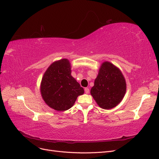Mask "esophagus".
Instances as JSON below:
<instances>
[{"mask_svg":"<svg viewBox=\"0 0 159 159\" xmlns=\"http://www.w3.org/2000/svg\"><path fill=\"white\" fill-rule=\"evenodd\" d=\"M84 92L86 94H89V89L88 88H85L84 89Z\"/></svg>","mask_w":159,"mask_h":159,"instance_id":"obj_1","label":"esophagus"}]
</instances>
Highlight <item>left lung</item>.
I'll list each match as a JSON object with an SVG mask.
<instances>
[{"label":"left lung","instance_id":"8db88e82","mask_svg":"<svg viewBox=\"0 0 159 159\" xmlns=\"http://www.w3.org/2000/svg\"><path fill=\"white\" fill-rule=\"evenodd\" d=\"M126 90V80L120 70L110 62H103L90 89L97 105L103 109H111L122 101Z\"/></svg>","mask_w":159,"mask_h":159}]
</instances>
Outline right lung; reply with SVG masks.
<instances>
[{
	"label": "right lung",
	"instance_id": "right-lung-1",
	"mask_svg": "<svg viewBox=\"0 0 159 159\" xmlns=\"http://www.w3.org/2000/svg\"><path fill=\"white\" fill-rule=\"evenodd\" d=\"M44 102L57 111L69 109L84 89L71 75V65L66 58L54 61L45 71L40 83Z\"/></svg>",
	"mask_w": 159,
	"mask_h": 159
}]
</instances>
